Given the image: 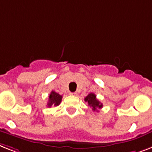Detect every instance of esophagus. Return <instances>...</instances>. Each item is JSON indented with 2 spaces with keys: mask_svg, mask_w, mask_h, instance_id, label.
I'll return each mask as SVG.
<instances>
[{
  "mask_svg": "<svg viewBox=\"0 0 152 152\" xmlns=\"http://www.w3.org/2000/svg\"><path fill=\"white\" fill-rule=\"evenodd\" d=\"M70 94L73 96H76L77 95V93H76V92H73V93H70Z\"/></svg>",
  "mask_w": 152,
  "mask_h": 152,
  "instance_id": "1",
  "label": "esophagus"
}]
</instances>
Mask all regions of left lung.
<instances>
[{
	"instance_id": "obj_1",
	"label": "left lung",
	"mask_w": 152,
	"mask_h": 152,
	"mask_svg": "<svg viewBox=\"0 0 152 152\" xmlns=\"http://www.w3.org/2000/svg\"><path fill=\"white\" fill-rule=\"evenodd\" d=\"M84 101L88 103V104L91 106L94 111H97L98 108H102L103 107V104L96 98V95L94 94L91 93L84 98Z\"/></svg>"
}]
</instances>
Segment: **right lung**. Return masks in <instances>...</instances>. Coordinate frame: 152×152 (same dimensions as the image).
<instances>
[{"label": "right lung", "instance_id": "obj_1", "mask_svg": "<svg viewBox=\"0 0 152 152\" xmlns=\"http://www.w3.org/2000/svg\"><path fill=\"white\" fill-rule=\"evenodd\" d=\"M62 96L60 95L59 94L56 93L55 91H52L49 95V100L48 102V107L50 108L51 106H58L60 104L61 102Z\"/></svg>", "mask_w": 152, "mask_h": 152}]
</instances>
